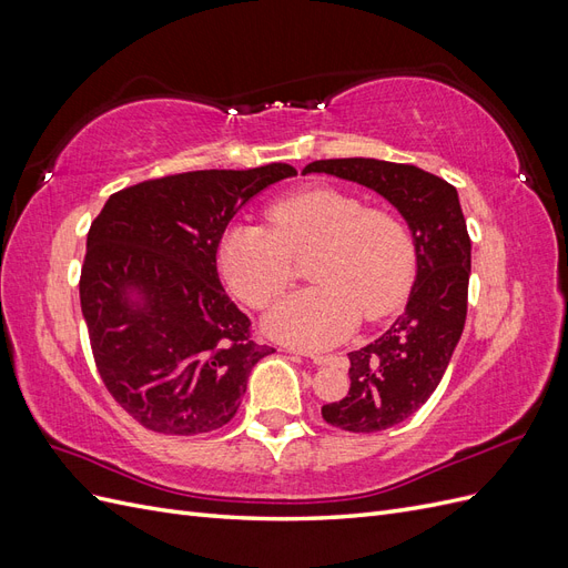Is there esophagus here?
<instances>
[{"instance_id": "esophagus-1", "label": "esophagus", "mask_w": 568, "mask_h": 568, "mask_svg": "<svg viewBox=\"0 0 568 568\" xmlns=\"http://www.w3.org/2000/svg\"><path fill=\"white\" fill-rule=\"evenodd\" d=\"M296 353H301V355H305V357H311L315 365H326V363H332V355H322V353H311V351H296Z\"/></svg>"}]
</instances>
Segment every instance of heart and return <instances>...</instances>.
<instances>
[{"label":"heart","instance_id":"1","mask_svg":"<svg viewBox=\"0 0 568 568\" xmlns=\"http://www.w3.org/2000/svg\"><path fill=\"white\" fill-rule=\"evenodd\" d=\"M270 227L244 222L220 239L222 280L251 307H265L294 282V257L311 255L307 280L267 315V329L298 346H332L363 315L398 311L415 280V244L405 222L336 186H311L274 201Z\"/></svg>","mask_w":568,"mask_h":568}]
</instances>
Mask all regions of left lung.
Wrapping results in <instances>:
<instances>
[{
  "mask_svg": "<svg viewBox=\"0 0 568 568\" xmlns=\"http://www.w3.org/2000/svg\"><path fill=\"white\" fill-rule=\"evenodd\" d=\"M382 194L405 217L417 280L405 313L365 348L348 353L351 390L322 407L326 424L376 434L405 422L440 384L467 320L471 239L457 189L417 165L376 159H329L305 165Z\"/></svg>",
  "mask_w": 568,
  "mask_h": 568,
  "instance_id": "obj_1",
  "label": "left lung"
}]
</instances>
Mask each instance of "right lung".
<instances>
[{"mask_svg": "<svg viewBox=\"0 0 568 568\" xmlns=\"http://www.w3.org/2000/svg\"><path fill=\"white\" fill-rule=\"evenodd\" d=\"M286 163L194 170L109 196L92 222L80 305L97 369L115 403L149 432L196 436L225 426L257 359L251 320L225 294L217 246L230 220Z\"/></svg>", "mask_w": 568, "mask_h": 568, "instance_id": "1", "label": "right lung"}]
</instances>
